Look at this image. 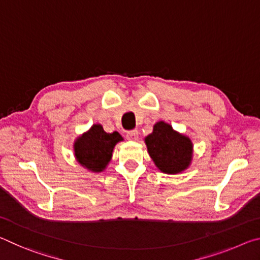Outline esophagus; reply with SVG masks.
Segmentation results:
<instances>
[{"mask_svg":"<svg viewBox=\"0 0 260 260\" xmlns=\"http://www.w3.org/2000/svg\"><path fill=\"white\" fill-rule=\"evenodd\" d=\"M126 136H127V139L131 140V141H136L139 138V133H138V131H136V129H132V131L127 132Z\"/></svg>","mask_w":260,"mask_h":260,"instance_id":"obj_1","label":"esophagus"}]
</instances>
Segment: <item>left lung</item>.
<instances>
[{"instance_id": "1", "label": "left lung", "mask_w": 260, "mask_h": 260, "mask_svg": "<svg viewBox=\"0 0 260 260\" xmlns=\"http://www.w3.org/2000/svg\"><path fill=\"white\" fill-rule=\"evenodd\" d=\"M148 152L161 172L175 174L187 169L191 161L192 143L187 136L173 131L172 126L159 121L146 139Z\"/></svg>"}]
</instances>
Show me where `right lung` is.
<instances>
[{"instance_id": "obj_1", "label": "right lung", "mask_w": 260, "mask_h": 260, "mask_svg": "<svg viewBox=\"0 0 260 260\" xmlns=\"http://www.w3.org/2000/svg\"><path fill=\"white\" fill-rule=\"evenodd\" d=\"M122 141L118 132L107 133L101 125H93L74 143L77 160L91 172H102L112 157L116 144Z\"/></svg>"}]
</instances>
